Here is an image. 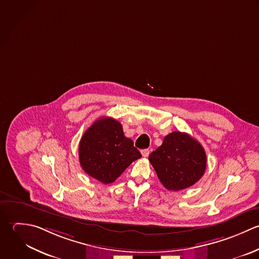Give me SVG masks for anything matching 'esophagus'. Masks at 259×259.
I'll use <instances>...</instances> for the list:
<instances>
[{"instance_id": "obj_1", "label": "esophagus", "mask_w": 259, "mask_h": 259, "mask_svg": "<svg viewBox=\"0 0 259 259\" xmlns=\"http://www.w3.org/2000/svg\"><path fill=\"white\" fill-rule=\"evenodd\" d=\"M149 153H150L149 149H142V150H141V154H142L143 157H148Z\"/></svg>"}]
</instances>
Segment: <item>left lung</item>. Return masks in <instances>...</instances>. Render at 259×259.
Here are the masks:
<instances>
[{"label": "left lung", "mask_w": 259, "mask_h": 259, "mask_svg": "<svg viewBox=\"0 0 259 259\" xmlns=\"http://www.w3.org/2000/svg\"><path fill=\"white\" fill-rule=\"evenodd\" d=\"M160 183L168 191H181L194 186L207 165L205 149L187 133L171 132L161 146L149 155Z\"/></svg>", "instance_id": "1"}]
</instances>
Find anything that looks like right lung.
Segmentation results:
<instances>
[{
  "instance_id": "obj_1",
  "label": "right lung",
  "mask_w": 259,
  "mask_h": 259,
  "mask_svg": "<svg viewBox=\"0 0 259 259\" xmlns=\"http://www.w3.org/2000/svg\"><path fill=\"white\" fill-rule=\"evenodd\" d=\"M79 163L92 178L111 184L141 157L133 141L125 137L121 123L110 117L98 119L82 135L78 146Z\"/></svg>"
}]
</instances>
